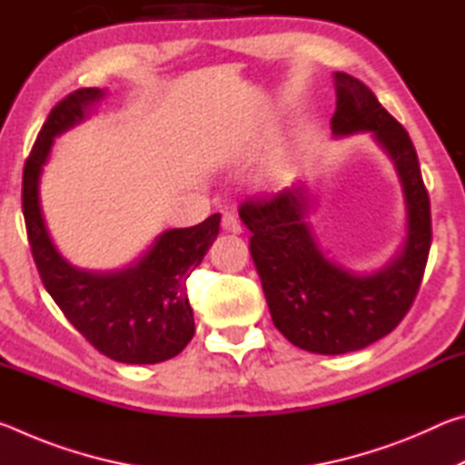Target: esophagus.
I'll use <instances>...</instances> for the list:
<instances>
[{
    "label": "esophagus",
    "instance_id": "1",
    "mask_svg": "<svg viewBox=\"0 0 465 465\" xmlns=\"http://www.w3.org/2000/svg\"><path fill=\"white\" fill-rule=\"evenodd\" d=\"M222 227H223L225 232H230V233H242L240 219L235 217L233 213H223V217H222Z\"/></svg>",
    "mask_w": 465,
    "mask_h": 465
}]
</instances>
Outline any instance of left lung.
<instances>
[{
  "label": "left lung",
  "instance_id": "left-lung-1",
  "mask_svg": "<svg viewBox=\"0 0 465 465\" xmlns=\"http://www.w3.org/2000/svg\"><path fill=\"white\" fill-rule=\"evenodd\" d=\"M334 85V135L371 133L398 172L408 219L404 246L381 271L355 274L322 252L305 222L302 184L240 207L274 326L291 344L318 355L365 349L402 322L419 293L432 238L430 201L406 129L357 77L336 72Z\"/></svg>",
  "mask_w": 465,
  "mask_h": 465
}]
</instances>
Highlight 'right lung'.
Wrapping results in <instances>:
<instances>
[{"label":"right lung","mask_w":465,"mask_h":465,"mask_svg":"<svg viewBox=\"0 0 465 465\" xmlns=\"http://www.w3.org/2000/svg\"><path fill=\"white\" fill-rule=\"evenodd\" d=\"M104 90L82 88L46 116L22 176V211L38 274L65 318L102 355L129 365H152L176 357L194 336L186 279L201 264L219 233L222 215L157 235L143 256L114 272L82 271L59 254L46 230L38 184L53 139L82 123Z\"/></svg>","instance_id":"right-lung-1"}]
</instances>
